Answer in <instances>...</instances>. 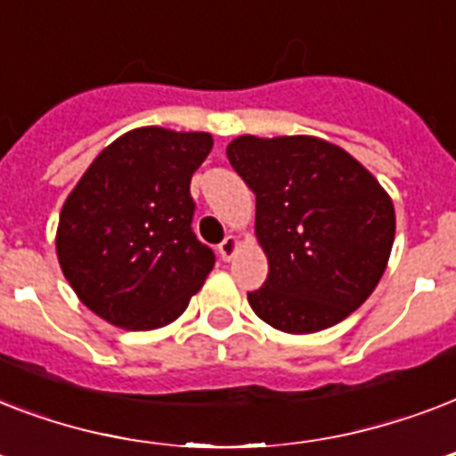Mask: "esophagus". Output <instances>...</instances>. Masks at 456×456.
I'll list each match as a JSON object with an SVG mask.
<instances>
[{
    "mask_svg": "<svg viewBox=\"0 0 456 456\" xmlns=\"http://www.w3.org/2000/svg\"><path fill=\"white\" fill-rule=\"evenodd\" d=\"M239 246H241V241H239L236 236H227V239L217 246V253H220L222 260H232V257L236 256Z\"/></svg>",
    "mask_w": 456,
    "mask_h": 456,
    "instance_id": "34e87169",
    "label": "esophagus"
}]
</instances>
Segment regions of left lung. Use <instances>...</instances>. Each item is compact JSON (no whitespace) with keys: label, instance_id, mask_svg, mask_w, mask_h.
Wrapping results in <instances>:
<instances>
[{"label":"left lung","instance_id":"left-lung-1","mask_svg":"<svg viewBox=\"0 0 456 456\" xmlns=\"http://www.w3.org/2000/svg\"><path fill=\"white\" fill-rule=\"evenodd\" d=\"M232 167L256 193V236L270 274L248 293L284 333L338 324L374 293L395 239V208L346 149L307 134L229 142Z\"/></svg>","mask_w":456,"mask_h":456}]
</instances>
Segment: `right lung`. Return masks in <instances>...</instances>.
Returning a JSON list of instances; mask_svg holds the SVG:
<instances>
[{"label": "right lung", "instance_id": "1", "mask_svg": "<svg viewBox=\"0 0 456 456\" xmlns=\"http://www.w3.org/2000/svg\"><path fill=\"white\" fill-rule=\"evenodd\" d=\"M213 149L208 132L137 127L92 160L56 229L63 277L82 305L127 331L167 326L215 265L191 232V175Z\"/></svg>", "mask_w": 456, "mask_h": 456}]
</instances>
